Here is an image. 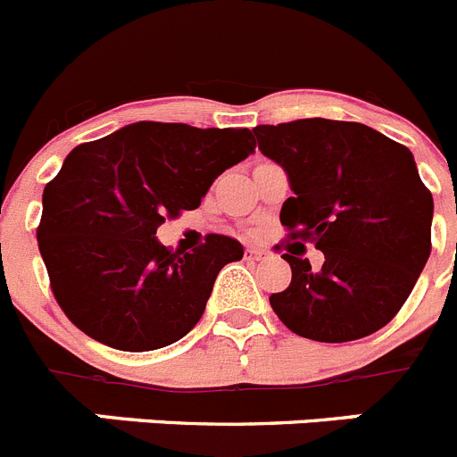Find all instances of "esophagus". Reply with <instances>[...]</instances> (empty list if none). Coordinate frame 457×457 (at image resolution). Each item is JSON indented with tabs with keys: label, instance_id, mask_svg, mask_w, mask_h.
I'll use <instances>...</instances> for the list:
<instances>
[{
	"label": "esophagus",
	"instance_id": "obj_1",
	"mask_svg": "<svg viewBox=\"0 0 457 457\" xmlns=\"http://www.w3.org/2000/svg\"><path fill=\"white\" fill-rule=\"evenodd\" d=\"M266 254H268V250H263V248H254V245L245 248V257L248 259H263Z\"/></svg>",
	"mask_w": 457,
	"mask_h": 457
}]
</instances>
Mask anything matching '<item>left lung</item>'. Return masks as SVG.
<instances>
[{"mask_svg": "<svg viewBox=\"0 0 457 457\" xmlns=\"http://www.w3.org/2000/svg\"><path fill=\"white\" fill-rule=\"evenodd\" d=\"M253 132L288 176L293 195L279 220L325 254L318 270L291 250L281 254L293 279L270 295L277 318L318 343H349L386 327L430 254L433 195L412 153L356 121L315 117Z\"/></svg>", "mask_w": 457, "mask_h": 457, "instance_id": "8db88e82", "label": "left lung"}]
</instances>
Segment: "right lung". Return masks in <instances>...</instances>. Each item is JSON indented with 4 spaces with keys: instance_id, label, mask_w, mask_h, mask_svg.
<instances>
[{
    "instance_id": "obj_1",
    "label": "right lung",
    "mask_w": 457,
    "mask_h": 457,
    "mask_svg": "<svg viewBox=\"0 0 457 457\" xmlns=\"http://www.w3.org/2000/svg\"><path fill=\"white\" fill-rule=\"evenodd\" d=\"M254 153L248 128L137 121L76 146L42 194L37 248L51 291L89 338L151 352L189 334L220 268L243 245L207 234L170 253L155 232L195 209L212 182Z\"/></svg>"
}]
</instances>
